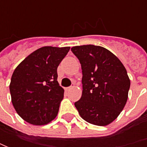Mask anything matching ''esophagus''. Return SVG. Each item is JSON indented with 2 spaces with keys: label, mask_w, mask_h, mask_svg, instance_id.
<instances>
[{
  "label": "esophagus",
  "mask_w": 147,
  "mask_h": 147,
  "mask_svg": "<svg viewBox=\"0 0 147 147\" xmlns=\"http://www.w3.org/2000/svg\"><path fill=\"white\" fill-rule=\"evenodd\" d=\"M74 88V85H73V86H70V87L67 88H66V90H67V91H70V90H72Z\"/></svg>",
  "instance_id": "1"
}]
</instances>
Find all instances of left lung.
Masks as SVG:
<instances>
[{"label": "left lung", "mask_w": 147, "mask_h": 147, "mask_svg": "<svg viewBox=\"0 0 147 147\" xmlns=\"http://www.w3.org/2000/svg\"><path fill=\"white\" fill-rule=\"evenodd\" d=\"M82 73V93L74 103L80 116L88 123L105 126L124 108L130 80L122 62L109 50L94 45L71 48Z\"/></svg>", "instance_id": "left-lung-1"}]
</instances>
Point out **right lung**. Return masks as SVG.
Segmentation results:
<instances>
[{
    "label": "right lung",
    "mask_w": 147,
    "mask_h": 147,
    "mask_svg": "<svg viewBox=\"0 0 147 147\" xmlns=\"http://www.w3.org/2000/svg\"><path fill=\"white\" fill-rule=\"evenodd\" d=\"M70 47H43L27 56L11 77L9 92L18 115L33 125H44L56 117L64 89L57 68Z\"/></svg>",
    "instance_id": "right-lung-1"
}]
</instances>
